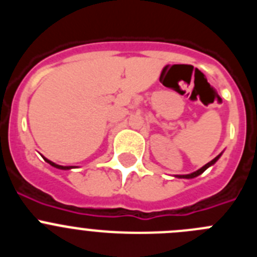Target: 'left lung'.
Segmentation results:
<instances>
[{
	"label": "left lung",
	"instance_id": "obj_1",
	"mask_svg": "<svg viewBox=\"0 0 257 257\" xmlns=\"http://www.w3.org/2000/svg\"><path fill=\"white\" fill-rule=\"evenodd\" d=\"M220 156H221V154H219V156H217V157H215V158H213V160L211 161V162H208L207 165H205V166H203V167H201V169H199V170H197L196 172H192V174H188V175H178V178H183V179H193V178H196V176L201 175L202 172H205L206 170H207L208 167H210V166H212L213 163L216 162V161L220 158Z\"/></svg>",
	"mask_w": 257,
	"mask_h": 257
}]
</instances>
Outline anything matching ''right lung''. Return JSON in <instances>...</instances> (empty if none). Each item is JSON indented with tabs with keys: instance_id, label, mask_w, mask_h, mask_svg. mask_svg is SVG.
I'll use <instances>...</instances> for the list:
<instances>
[{
	"instance_id": "1",
	"label": "right lung",
	"mask_w": 257,
	"mask_h": 257,
	"mask_svg": "<svg viewBox=\"0 0 257 257\" xmlns=\"http://www.w3.org/2000/svg\"><path fill=\"white\" fill-rule=\"evenodd\" d=\"M45 161H46L47 163H50L51 166H54V167H56V169H60V170H70L72 169V166H60V165H56V163L51 162V161H49L47 158H44Z\"/></svg>"
}]
</instances>
